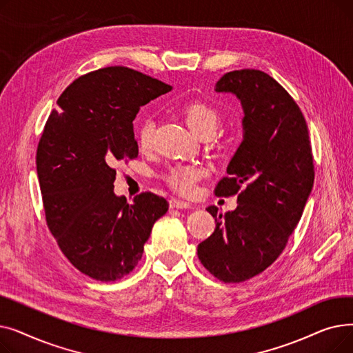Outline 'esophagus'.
<instances>
[{
	"instance_id": "34e87169",
	"label": "esophagus",
	"mask_w": 353,
	"mask_h": 353,
	"mask_svg": "<svg viewBox=\"0 0 353 353\" xmlns=\"http://www.w3.org/2000/svg\"><path fill=\"white\" fill-rule=\"evenodd\" d=\"M169 205H170V209H192V205L188 201L184 200H179V199H170L169 200Z\"/></svg>"
}]
</instances>
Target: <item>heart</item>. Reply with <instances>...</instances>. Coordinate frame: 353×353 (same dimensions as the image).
Masks as SVG:
<instances>
[{
	"label": "heart",
	"mask_w": 353,
	"mask_h": 353,
	"mask_svg": "<svg viewBox=\"0 0 353 353\" xmlns=\"http://www.w3.org/2000/svg\"><path fill=\"white\" fill-rule=\"evenodd\" d=\"M184 123L196 136L213 133L219 121L217 111L203 101H192L184 104L180 110ZM154 124L152 120H144L137 128V143L141 150H148L153 145ZM205 174V170L193 164H179L172 167L165 174L169 186L180 194L190 196L196 190V183Z\"/></svg>",
	"instance_id": "1"
}]
</instances>
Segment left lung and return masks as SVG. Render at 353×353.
I'll return each instance as SVG.
<instances>
[{"label":"left lung","instance_id":"obj_1","mask_svg":"<svg viewBox=\"0 0 353 353\" xmlns=\"http://www.w3.org/2000/svg\"><path fill=\"white\" fill-rule=\"evenodd\" d=\"M216 91L242 101L243 141L214 194H237L233 212L206 210L214 232L197 246L201 265L225 283H240L281 256L312 192L314 165L307 124L299 105L269 74L243 68L226 72Z\"/></svg>","mask_w":353,"mask_h":353}]
</instances>
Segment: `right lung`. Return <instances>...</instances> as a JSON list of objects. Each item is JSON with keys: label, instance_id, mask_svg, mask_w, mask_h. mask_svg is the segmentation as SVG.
Returning <instances> with one entry per match:
<instances>
[{"label": "right lung", "instance_id": "add662e5", "mask_svg": "<svg viewBox=\"0 0 353 353\" xmlns=\"http://www.w3.org/2000/svg\"><path fill=\"white\" fill-rule=\"evenodd\" d=\"M170 90L133 68H100L74 80L46 123L35 161L47 226L71 265L92 279L114 282L132 272L169 210L152 192L133 205L116 196L114 165L139 156L140 107Z\"/></svg>", "mask_w": 353, "mask_h": 353}]
</instances>
